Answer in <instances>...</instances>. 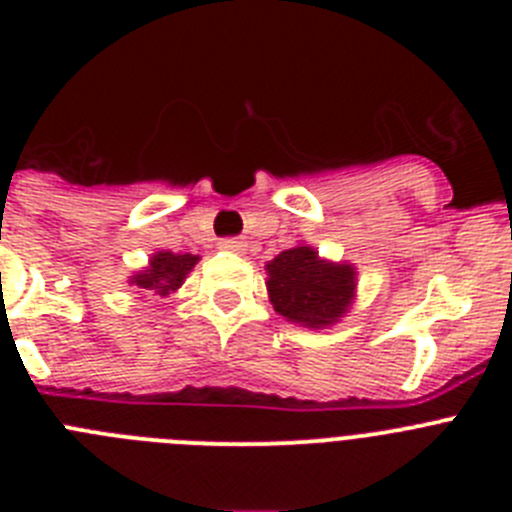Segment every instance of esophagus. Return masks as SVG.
I'll return each mask as SVG.
<instances>
[{
    "label": "esophagus",
    "instance_id": "34e87169",
    "mask_svg": "<svg viewBox=\"0 0 512 512\" xmlns=\"http://www.w3.org/2000/svg\"><path fill=\"white\" fill-rule=\"evenodd\" d=\"M220 246H223V251H230V253H246L248 243L241 241V238H225Z\"/></svg>",
    "mask_w": 512,
    "mask_h": 512
}]
</instances>
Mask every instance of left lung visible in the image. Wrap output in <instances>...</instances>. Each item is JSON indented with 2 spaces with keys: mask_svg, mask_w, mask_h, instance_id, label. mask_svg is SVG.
I'll list each match as a JSON object with an SVG mask.
<instances>
[{
  "mask_svg": "<svg viewBox=\"0 0 512 512\" xmlns=\"http://www.w3.org/2000/svg\"><path fill=\"white\" fill-rule=\"evenodd\" d=\"M356 266L323 259L318 248L297 243L266 261V292L284 320L320 330L341 323L356 300Z\"/></svg>",
  "mask_w": 512,
  "mask_h": 512,
  "instance_id": "8db88e82",
  "label": "left lung"
}]
</instances>
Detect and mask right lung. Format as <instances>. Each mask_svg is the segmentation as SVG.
Instances as JSON below:
<instances>
[{"mask_svg":"<svg viewBox=\"0 0 512 512\" xmlns=\"http://www.w3.org/2000/svg\"><path fill=\"white\" fill-rule=\"evenodd\" d=\"M200 256L194 253H174V251H156L143 269L130 274L128 284L138 289V295H156L169 297L179 292L189 271L197 266Z\"/></svg>","mask_w":512,"mask_h":512,"instance_id":"right-lung-1","label":"right lung"}]
</instances>
